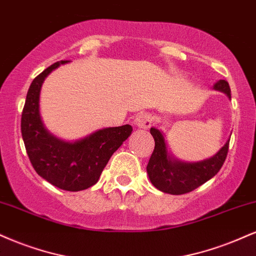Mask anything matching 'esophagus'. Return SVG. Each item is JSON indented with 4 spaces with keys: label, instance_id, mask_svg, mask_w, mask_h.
I'll list each match as a JSON object with an SVG mask.
<instances>
[{
    "label": "esophagus",
    "instance_id": "esophagus-1",
    "mask_svg": "<svg viewBox=\"0 0 256 256\" xmlns=\"http://www.w3.org/2000/svg\"><path fill=\"white\" fill-rule=\"evenodd\" d=\"M152 118L149 113H140L134 119V125L140 128H149L152 126Z\"/></svg>",
    "mask_w": 256,
    "mask_h": 256
}]
</instances>
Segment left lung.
I'll return each mask as SVG.
<instances>
[{
    "label": "left lung",
    "mask_w": 256,
    "mask_h": 256,
    "mask_svg": "<svg viewBox=\"0 0 256 256\" xmlns=\"http://www.w3.org/2000/svg\"><path fill=\"white\" fill-rule=\"evenodd\" d=\"M214 89L232 98L229 83L226 80L217 81L214 84ZM150 134L155 140V149L146 166V173L156 188L169 194L188 193L214 178L226 161L229 149L230 140H228L210 158L198 162H184L172 155L161 130L152 128Z\"/></svg>",
    "instance_id": "left-lung-1"
}]
</instances>
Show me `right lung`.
Wrapping results in <instances>:
<instances>
[{
  "label": "right lung",
  "mask_w": 256,
  "mask_h": 256,
  "mask_svg": "<svg viewBox=\"0 0 256 256\" xmlns=\"http://www.w3.org/2000/svg\"><path fill=\"white\" fill-rule=\"evenodd\" d=\"M66 63L68 60L52 64L30 83L21 116V134L36 173L58 188L78 192L98 182L110 156L130 137L132 126L104 128L72 142L51 134L40 116V92L45 78Z\"/></svg>",
  "instance_id": "add662e5"
}]
</instances>
